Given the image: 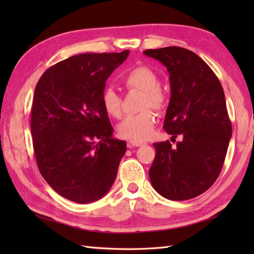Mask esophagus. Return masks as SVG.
<instances>
[{"mask_svg":"<svg viewBox=\"0 0 254 254\" xmlns=\"http://www.w3.org/2000/svg\"><path fill=\"white\" fill-rule=\"evenodd\" d=\"M146 143L142 142V141H137V139H131V141L127 142V146L128 147H138V146H143Z\"/></svg>","mask_w":254,"mask_h":254,"instance_id":"obj_1","label":"esophagus"}]
</instances>
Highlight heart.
<instances>
[{
    "mask_svg": "<svg viewBox=\"0 0 254 254\" xmlns=\"http://www.w3.org/2000/svg\"><path fill=\"white\" fill-rule=\"evenodd\" d=\"M124 85L128 89L143 91L141 108L143 111L130 115L118 126L119 135L124 138L146 139L153 133L156 124V115L150 109L163 110L167 105V95L160 88L159 78L153 69L147 66H136L123 77ZM101 105L108 116L120 118L122 115V99L112 87H107L101 94Z\"/></svg>",
    "mask_w": 254,
    "mask_h": 254,
    "instance_id": "b5f03b06",
    "label": "heart"
}]
</instances>
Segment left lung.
I'll use <instances>...</instances> for the list:
<instances>
[{"label": "left lung", "mask_w": 254, "mask_h": 254, "mask_svg": "<svg viewBox=\"0 0 254 254\" xmlns=\"http://www.w3.org/2000/svg\"><path fill=\"white\" fill-rule=\"evenodd\" d=\"M169 72L171 96L164 128L182 141L154 143L150 182L161 196L186 201L213 186L233 133L219 79L195 53L180 47L145 50Z\"/></svg>", "instance_id": "obj_1"}]
</instances>
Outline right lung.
I'll return each mask as SVG.
<instances>
[{"mask_svg": "<svg viewBox=\"0 0 254 254\" xmlns=\"http://www.w3.org/2000/svg\"><path fill=\"white\" fill-rule=\"evenodd\" d=\"M128 53L74 56L37 83L30 123L37 165L48 185L69 201L95 202L116 180L127 142L113 138L101 94Z\"/></svg>", "mask_w": 254, "mask_h": 254, "instance_id": "1", "label": "right lung"}]
</instances>
